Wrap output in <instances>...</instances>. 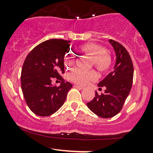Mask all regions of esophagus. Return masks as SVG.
Returning a JSON list of instances; mask_svg holds the SVG:
<instances>
[{"label": "esophagus", "instance_id": "esophagus-1", "mask_svg": "<svg viewBox=\"0 0 153 153\" xmlns=\"http://www.w3.org/2000/svg\"><path fill=\"white\" fill-rule=\"evenodd\" d=\"M74 86H75V88H78V89H84V87H83V86H79V85H75Z\"/></svg>", "mask_w": 153, "mask_h": 153}]
</instances>
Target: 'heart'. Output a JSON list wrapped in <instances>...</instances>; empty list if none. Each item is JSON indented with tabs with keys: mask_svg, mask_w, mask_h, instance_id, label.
Masks as SVG:
<instances>
[{
	"mask_svg": "<svg viewBox=\"0 0 153 153\" xmlns=\"http://www.w3.org/2000/svg\"><path fill=\"white\" fill-rule=\"evenodd\" d=\"M80 49L83 53L92 58L91 66H94L100 73L106 74L109 72L112 66V58L108 52L104 51V48L94 43H87L81 46ZM64 62L66 67L70 68L74 62L73 57L71 55H66ZM96 77V73L93 70L82 72L74 69L69 74V79L80 85H85L90 81H95Z\"/></svg>",
	"mask_w": 153,
	"mask_h": 153,
	"instance_id": "obj_1",
	"label": "heart"
}]
</instances>
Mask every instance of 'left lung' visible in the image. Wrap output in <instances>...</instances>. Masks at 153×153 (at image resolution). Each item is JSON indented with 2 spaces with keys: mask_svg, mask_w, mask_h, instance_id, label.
<instances>
[{
  "mask_svg": "<svg viewBox=\"0 0 153 153\" xmlns=\"http://www.w3.org/2000/svg\"><path fill=\"white\" fill-rule=\"evenodd\" d=\"M116 54V63L110 72L98 86L105 88L101 95L95 92V97L88 102L87 106L98 116L109 118L119 113L131 90L133 79V64L129 52L120 43L109 39Z\"/></svg>",
  "mask_w": 153,
  "mask_h": 153,
  "instance_id": "1",
  "label": "left lung"
}]
</instances>
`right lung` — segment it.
Returning <instances> with one entry per match:
<instances>
[{
    "mask_svg": "<svg viewBox=\"0 0 153 153\" xmlns=\"http://www.w3.org/2000/svg\"><path fill=\"white\" fill-rule=\"evenodd\" d=\"M70 41L50 39L36 46L26 58L21 70L23 95L32 112L39 116H49L65 102L72 84L64 81V58L69 51ZM62 81L59 87L51 80Z\"/></svg>",
    "mask_w": 153,
    "mask_h": 153,
    "instance_id": "right-lung-1",
    "label": "right lung"
}]
</instances>
